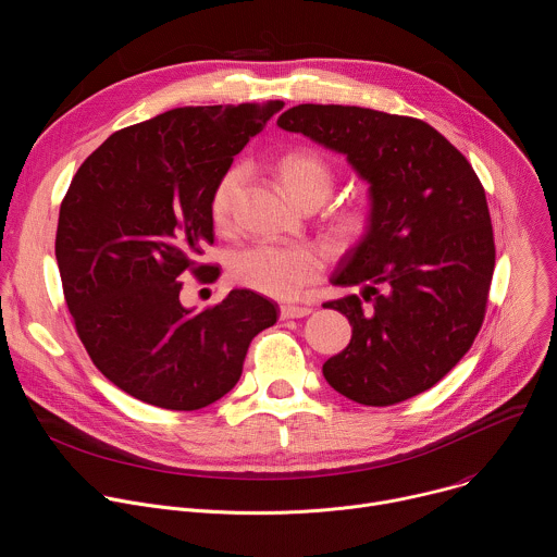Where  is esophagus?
Here are the masks:
<instances>
[{"label": "esophagus", "mask_w": 557, "mask_h": 557, "mask_svg": "<svg viewBox=\"0 0 557 557\" xmlns=\"http://www.w3.org/2000/svg\"><path fill=\"white\" fill-rule=\"evenodd\" d=\"M306 314H310V308H306V306L284 304V306L280 308V317H282V320H297V317H306Z\"/></svg>", "instance_id": "1"}]
</instances>
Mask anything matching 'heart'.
I'll use <instances>...</instances> for the list:
<instances>
[{"label": "heart", "mask_w": 557, "mask_h": 557, "mask_svg": "<svg viewBox=\"0 0 557 557\" xmlns=\"http://www.w3.org/2000/svg\"><path fill=\"white\" fill-rule=\"evenodd\" d=\"M275 176L286 196L299 205L320 207L333 191L335 172L324 156L312 149H295L275 163ZM247 170L235 165L222 174L211 194V218L218 228H226L233 218L237 198L247 185ZM370 226V209L366 202H350L331 218V235L337 245H352ZM326 267L324 253L312 245H253L237 251L228 262L235 284L256 293L293 299L304 286L322 277Z\"/></svg>", "instance_id": "heart-1"}]
</instances>
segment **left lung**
Segmentation results:
<instances>
[{"label":"left lung","mask_w":557,"mask_h":557,"mask_svg":"<svg viewBox=\"0 0 557 557\" xmlns=\"http://www.w3.org/2000/svg\"><path fill=\"white\" fill-rule=\"evenodd\" d=\"M277 125L344 153L370 185V226L331 277L359 286L361 297L324 304L348 317L352 337L324 376L361 406L412 399L462 359L483 326L496 264L485 189L467 158L412 116L304 103Z\"/></svg>","instance_id":"obj_1"}]
</instances>
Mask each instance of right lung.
Here are the masks:
<instances>
[{"label": "right lung", "mask_w": 557, "mask_h": 557, "mask_svg": "<svg viewBox=\"0 0 557 557\" xmlns=\"http://www.w3.org/2000/svg\"><path fill=\"white\" fill-rule=\"evenodd\" d=\"M282 108L170 110L114 132L70 183L54 243L65 304L92 363L143 404H215L240 379L251 339L277 322V304L247 288L196 312L178 277H218L198 264L213 245V187Z\"/></svg>", "instance_id": "obj_1"}]
</instances>
